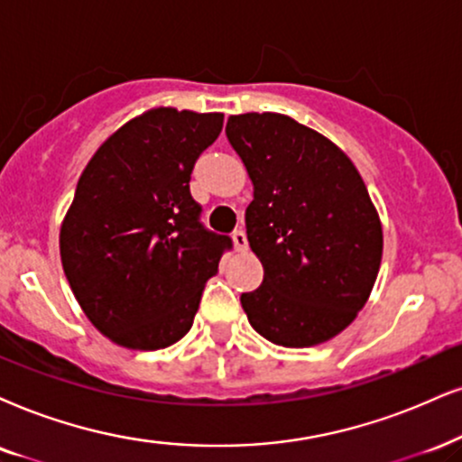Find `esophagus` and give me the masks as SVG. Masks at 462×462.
Segmentation results:
<instances>
[{
    "mask_svg": "<svg viewBox=\"0 0 462 462\" xmlns=\"http://www.w3.org/2000/svg\"><path fill=\"white\" fill-rule=\"evenodd\" d=\"M232 241H235V247H236L238 251L247 249V235H245L243 230H235V232H232Z\"/></svg>",
    "mask_w": 462,
    "mask_h": 462,
    "instance_id": "1",
    "label": "esophagus"
}]
</instances>
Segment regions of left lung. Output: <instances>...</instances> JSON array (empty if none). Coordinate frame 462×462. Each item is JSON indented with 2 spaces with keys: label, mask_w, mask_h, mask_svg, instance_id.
Segmentation results:
<instances>
[{
  "label": "left lung",
  "mask_w": 462,
  "mask_h": 462,
  "mask_svg": "<svg viewBox=\"0 0 462 462\" xmlns=\"http://www.w3.org/2000/svg\"><path fill=\"white\" fill-rule=\"evenodd\" d=\"M226 136L254 183L245 211L262 285L241 294L255 332L311 347L346 330L382 262V224L352 160L311 127L277 113L227 119Z\"/></svg>",
  "instance_id": "8db88e82"
}]
</instances>
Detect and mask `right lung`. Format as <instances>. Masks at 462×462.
Returning a JSON list of instances; mask_svg holds the SVG:
<instances>
[{"mask_svg":"<svg viewBox=\"0 0 462 462\" xmlns=\"http://www.w3.org/2000/svg\"><path fill=\"white\" fill-rule=\"evenodd\" d=\"M224 115L155 108L116 130L80 174L63 219L61 264L91 324L153 352L188 335L204 283L232 238L200 221L189 180Z\"/></svg>","mask_w":462,"mask_h":462,"instance_id":"add662e5","label":"right lung"}]
</instances>
